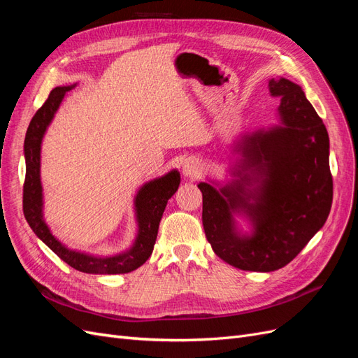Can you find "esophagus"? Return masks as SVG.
<instances>
[{
	"instance_id": "34e87169",
	"label": "esophagus",
	"mask_w": 358,
	"mask_h": 358,
	"mask_svg": "<svg viewBox=\"0 0 358 358\" xmlns=\"http://www.w3.org/2000/svg\"><path fill=\"white\" fill-rule=\"evenodd\" d=\"M182 173H183V176L189 178V179L199 178L201 175V164L199 162V159L192 158V157L187 158L182 164Z\"/></svg>"
}]
</instances>
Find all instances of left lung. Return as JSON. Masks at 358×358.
I'll list each match as a JSON object with an SVG mask.
<instances>
[{
	"label": "left lung",
	"mask_w": 358,
	"mask_h": 358,
	"mask_svg": "<svg viewBox=\"0 0 358 358\" xmlns=\"http://www.w3.org/2000/svg\"><path fill=\"white\" fill-rule=\"evenodd\" d=\"M279 125L243 134L236 179L216 188L200 182L203 229L213 252L249 272H273L294 259L326 224L333 201L329 133L300 86L270 79ZM234 214L252 224L236 229Z\"/></svg>",
	"instance_id": "8db88e82"
}]
</instances>
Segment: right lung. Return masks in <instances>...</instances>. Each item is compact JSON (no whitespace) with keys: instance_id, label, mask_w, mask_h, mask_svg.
<instances>
[{"instance_id":"1","label":"right lung","mask_w":358,"mask_h":358,"mask_svg":"<svg viewBox=\"0 0 358 358\" xmlns=\"http://www.w3.org/2000/svg\"><path fill=\"white\" fill-rule=\"evenodd\" d=\"M76 86H58L52 90L49 99L45 101L37 113L32 116L27 129L24 154H25V183H24V215L29 227L38 239L46 243L62 262L83 273L92 275H119L129 273L146 263L154 251L159 221L167 206L169 199L179 188L180 175L178 170H171L167 175L146 182L140 188L134 199V210L137 221V236L131 248L116 255H91L62 245L52 234L48 224L43 218V187L40 180V154L41 142L53 116L66 96V92Z\"/></svg>"}]
</instances>
